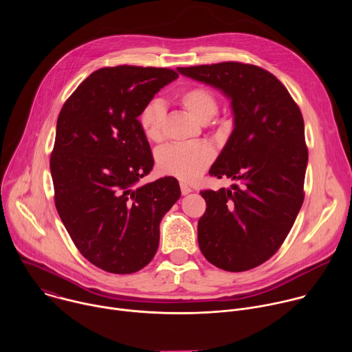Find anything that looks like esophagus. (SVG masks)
<instances>
[{"label":"esophagus","instance_id":"obj_1","mask_svg":"<svg viewBox=\"0 0 352 352\" xmlns=\"http://www.w3.org/2000/svg\"><path fill=\"white\" fill-rule=\"evenodd\" d=\"M179 188H181V193H182V195H186V193L192 192V188H190L188 184H185V182H181V184H179Z\"/></svg>","mask_w":352,"mask_h":352}]
</instances>
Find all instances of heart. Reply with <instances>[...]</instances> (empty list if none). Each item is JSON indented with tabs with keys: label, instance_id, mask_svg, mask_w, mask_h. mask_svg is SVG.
<instances>
[{
	"label": "heart",
	"instance_id": "heart-1",
	"mask_svg": "<svg viewBox=\"0 0 352 352\" xmlns=\"http://www.w3.org/2000/svg\"><path fill=\"white\" fill-rule=\"evenodd\" d=\"M179 104L199 122L210 121L219 111L216 93L204 85H193L177 96ZM166 109L160 100H150L139 114V125L148 140L157 142L163 136ZM214 160V150L204 142L171 143L163 146L157 155L159 170L181 181L190 182L200 177Z\"/></svg>",
	"mask_w": 352,
	"mask_h": 352
}]
</instances>
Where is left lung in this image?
<instances>
[{"instance_id":"obj_1","label":"left lung","mask_w":352,"mask_h":352,"mask_svg":"<svg viewBox=\"0 0 352 352\" xmlns=\"http://www.w3.org/2000/svg\"><path fill=\"white\" fill-rule=\"evenodd\" d=\"M231 98L234 131L209 174L238 181L206 189L197 223L204 256L227 272L269 261L287 238L305 192L308 147L304 118L285 86L269 71L238 61L178 68Z\"/></svg>"}]
</instances>
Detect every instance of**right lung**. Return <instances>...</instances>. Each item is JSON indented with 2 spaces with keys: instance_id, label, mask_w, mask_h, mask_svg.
Returning a JSON list of instances; mask_svg holds the SVG:
<instances>
[{
  "instance_id": "add662e5",
  "label": "right lung",
  "mask_w": 352,
  "mask_h": 352,
  "mask_svg": "<svg viewBox=\"0 0 352 352\" xmlns=\"http://www.w3.org/2000/svg\"><path fill=\"white\" fill-rule=\"evenodd\" d=\"M178 76L170 68L118 65L89 75L64 103L50 157L57 212L79 252L114 274L143 269L157 252L160 221L181 196L153 168L142 109Z\"/></svg>"
}]
</instances>
